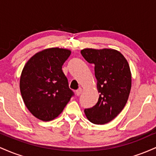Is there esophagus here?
I'll return each mask as SVG.
<instances>
[{
  "instance_id": "1",
  "label": "esophagus",
  "mask_w": 156,
  "mask_h": 156,
  "mask_svg": "<svg viewBox=\"0 0 156 156\" xmlns=\"http://www.w3.org/2000/svg\"><path fill=\"white\" fill-rule=\"evenodd\" d=\"M82 92V89L81 88H79L78 89H77V90L76 91V94L77 96H79L80 94H81Z\"/></svg>"
}]
</instances>
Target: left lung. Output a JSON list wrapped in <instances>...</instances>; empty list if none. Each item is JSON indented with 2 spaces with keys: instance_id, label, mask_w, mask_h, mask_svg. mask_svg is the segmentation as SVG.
<instances>
[{
  "instance_id": "1",
  "label": "left lung",
  "mask_w": 156,
  "mask_h": 156,
  "mask_svg": "<svg viewBox=\"0 0 156 156\" xmlns=\"http://www.w3.org/2000/svg\"><path fill=\"white\" fill-rule=\"evenodd\" d=\"M80 53L86 61L94 64L100 93L96 105L84 112L91 122L105 124L117 117L128 101L131 89L129 64L120 52L114 49L85 48Z\"/></svg>"
}]
</instances>
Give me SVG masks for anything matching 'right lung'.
I'll use <instances>...</instances> for the list:
<instances>
[{"instance_id": "right-lung-1", "label": "right lung", "mask_w": 156, "mask_h": 156, "mask_svg": "<svg viewBox=\"0 0 156 156\" xmlns=\"http://www.w3.org/2000/svg\"><path fill=\"white\" fill-rule=\"evenodd\" d=\"M71 51L52 48L36 53L23 67L20 89L29 112L42 121L58 117L74 95L62 65Z\"/></svg>"}]
</instances>
